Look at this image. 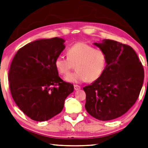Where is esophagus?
I'll return each mask as SVG.
<instances>
[{"label": "esophagus", "instance_id": "obj_1", "mask_svg": "<svg viewBox=\"0 0 148 148\" xmlns=\"http://www.w3.org/2000/svg\"><path fill=\"white\" fill-rule=\"evenodd\" d=\"M74 88L75 90H79V89L81 88L80 86L77 85H74Z\"/></svg>", "mask_w": 148, "mask_h": 148}]
</instances>
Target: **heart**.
<instances>
[{"mask_svg": "<svg viewBox=\"0 0 148 148\" xmlns=\"http://www.w3.org/2000/svg\"><path fill=\"white\" fill-rule=\"evenodd\" d=\"M66 56L67 58L58 56L54 64L57 71L63 76L68 74L75 65L77 71L65 77L68 82H95L103 74L107 63L105 51L83 42L76 43L69 47Z\"/></svg>", "mask_w": 148, "mask_h": 148, "instance_id": "heart-1", "label": "heart"}]
</instances>
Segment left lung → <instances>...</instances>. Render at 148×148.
I'll list each match as a JSON object with an SVG mask.
<instances>
[{
    "label": "left lung",
    "instance_id": "obj_1",
    "mask_svg": "<svg viewBox=\"0 0 148 148\" xmlns=\"http://www.w3.org/2000/svg\"><path fill=\"white\" fill-rule=\"evenodd\" d=\"M94 45L105 51L107 63L99 79L83 88L85 108L97 119L110 121L125 114L137 101L143 85L144 68L128 45L108 39Z\"/></svg>",
    "mask_w": 148,
    "mask_h": 148
}]
</instances>
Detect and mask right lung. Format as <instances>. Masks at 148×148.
<instances>
[{"label":"right lung","mask_w":148,"mask_h":148,"mask_svg":"<svg viewBox=\"0 0 148 148\" xmlns=\"http://www.w3.org/2000/svg\"><path fill=\"white\" fill-rule=\"evenodd\" d=\"M58 37L34 41L14 55L8 74L11 95L32 120L45 121L60 114L74 85L58 76L55 60L65 49Z\"/></svg>","instance_id":"add662e5"}]
</instances>
